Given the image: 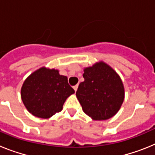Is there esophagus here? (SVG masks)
<instances>
[{
    "mask_svg": "<svg viewBox=\"0 0 155 155\" xmlns=\"http://www.w3.org/2000/svg\"><path fill=\"white\" fill-rule=\"evenodd\" d=\"M73 87H74V91H77V90H78V84H76V85L74 86Z\"/></svg>",
    "mask_w": 155,
    "mask_h": 155,
    "instance_id": "esophagus-1",
    "label": "esophagus"
}]
</instances>
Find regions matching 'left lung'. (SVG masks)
Masks as SVG:
<instances>
[{
  "label": "left lung",
  "mask_w": 155,
  "mask_h": 155,
  "mask_svg": "<svg viewBox=\"0 0 155 155\" xmlns=\"http://www.w3.org/2000/svg\"><path fill=\"white\" fill-rule=\"evenodd\" d=\"M76 96L84 113L94 120H105L118 113L124 100V87L117 73L105 63L84 68Z\"/></svg>",
  "instance_id": "1"
}]
</instances>
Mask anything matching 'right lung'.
Segmentation results:
<instances>
[{
    "instance_id": "right-lung-1",
    "label": "right lung",
    "mask_w": 155,
    "mask_h": 155,
    "mask_svg": "<svg viewBox=\"0 0 155 155\" xmlns=\"http://www.w3.org/2000/svg\"><path fill=\"white\" fill-rule=\"evenodd\" d=\"M74 93L68 78L55 69L41 68L25 79L21 89L25 106L33 116L50 118L61 112L66 99Z\"/></svg>"
}]
</instances>
